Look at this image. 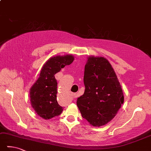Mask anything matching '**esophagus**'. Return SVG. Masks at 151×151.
Wrapping results in <instances>:
<instances>
[{
    "instance_id": "34e87169",
    "label": "esophagus",
    "mask_w": 151,
    "mask_h": 151,
    "mask_svg": "<svg viewBox=\"0 0 151 151\" xmlns=\"http://www.w3.org/2000/svg\"><path fill=\"white\" fill-rule=\"evenodd\" d=\"M71 95H72V96H73L75 95V94H74V93H72V94H71Z\"/></svg>"
}]
</instances>
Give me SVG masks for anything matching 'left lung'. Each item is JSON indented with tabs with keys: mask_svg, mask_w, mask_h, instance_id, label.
I'll return each mask as SVG.
<instances>
[{
	"mask_svg": "<svg viewBox=\"0 0 151 151\" xmlns=\"http://www.w3.org/2000/svg\"><path fill=\"white\" fill-rule=\"evenodd\" d=\"M85 91L77 99L82 117L100 127L114 118L124 103V95L114 70L108 60L91 56L85 66Z\"/></svg>",
	"mask_w": 151,
	"mask_h": 151,
	"instance_id": "8db88e82",
	"label": "left lung"
}]
</instances>
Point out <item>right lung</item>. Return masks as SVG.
Instances as JSON below:
<instances>
[{
	"label": "right lung",
	"mask_w": 151,
	"mask_h": 151,
	"mask_svg": "<svg viewBox=\"0 0 151 151\" xmlns=\"http://www.w3.org/2000/svg\"><path fill=\"white\" fill-rule=\"evenodd\" d=\"M73 60L72 55L50 58L42 66L39 78L30 89L31 106L45 120L59 116L63 110L56 100L57 81L55 75L65 66L72 64Z\"/></svg>",
	"instance_id": "obj_1"
}]
</instances>
